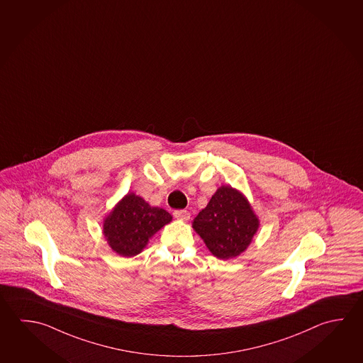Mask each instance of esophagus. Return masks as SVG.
Returning <instances> with one entry per match:
<instances>
[{
    "label": "esophagus",
    "instance_id": "34e87169",
    "mask_svg": "<svg viewBox=\"0 0 363 363\" xmlns=\"http://www.w3.org/2000/svg\"><path fill=\"white\" fill-rule=\"evenodd\" d=\"M174 218L183 220V221H188L191 218V213L186 210H177V211H174Z\"/></svg>",
    "mask_w": 363,
    "mask_h": 363
}]
</instances>
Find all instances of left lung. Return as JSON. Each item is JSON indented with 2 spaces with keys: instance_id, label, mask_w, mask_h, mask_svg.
Segmentation results:
<instances>
[{
  "instance_id": "obj_1",
  "label": "left lung",
  "mask_w": 363,
  "mask_h": 363,
  "mask_svg": "<svg viewBox=\"0 0 363 363\" xmlns=\"http://www.w3.org/2000/svg\"><path fill=\"white\" fill-rule=\"evenodd\" d=\"M193 229L215 257H238L251 244L259 221L247 198L230 185L220 186L193 220Z\"/></svg>"
}]
</instances>
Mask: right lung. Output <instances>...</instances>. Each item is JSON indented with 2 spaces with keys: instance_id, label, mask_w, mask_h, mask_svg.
<instances>
[{
  "instance_id": "obj_1",
  "label": "right lung",
  "mask_w": 363,
  "mask_h": 363,
  "mask_svg": "<svg viewBox=\"0 0 363 363\" xmlns=\"http://www.w3.org/2000/svg\"><path fill=\"white\" fill-rule=\"evenodd\" d=\"M172 216L160 207H152L134 193H128L104 221V235L113 252L133 257L143 251L150 238Z\"/></svg>"
}]
</instances>
